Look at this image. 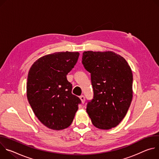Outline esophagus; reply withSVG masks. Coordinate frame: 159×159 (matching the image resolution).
Listing matches in <instances>:
<instances>
[{
	"mask_svg": "<svg viewBox=\"0 0 159 159\" xmlns=\"http://www.w3.org/2000/svg\"><path fill=\"white\" fill-rule=\"evenodd\" d=\"M79 98H80V99L81 100V102H82V104H84V102H85V97L84 96H80V97H79Z\"/></svg>",
	"mask_w": 159,
	"mask_h": 159,
	"instance_id": "obj_1",
	"label": "esophagus"
}]
</instances>
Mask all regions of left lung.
<instances>
[{"label": "left lung", "mask_w": 159, "mask_h": 159, "mask_svg": "<svg viewBox=\"0 0 159 159\" xmlns=\"http://www.w3.org/2000/svg\"><path fill=\"white\" fill-rule=\"evenodd\" d=\"M82 64L90 73L94 97L87 112L94 126L109 129L126 116L133 98V74L121 55L111 52H84Z\"/></svg>", "instance_id": "8db88e82"}]
</instances>
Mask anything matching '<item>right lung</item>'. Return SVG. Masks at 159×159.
<instances>
[{"label":"right lung","instance_id":"right-lung-1","mask_svg":"<svg viewBox=\"0 0 159 159\" xmlns=\"http://www.w3.org/2000/svg\"><path fill=\"white\" fill-rule=\"evenodd\" d=\"M79 52H56L38 59L30 68L27 98L38 119L54 130L69 127L80 99L72 94L66 75L76 64Z\"/></svg>","mask_w":159,"mask_h":159}]
</instances>
